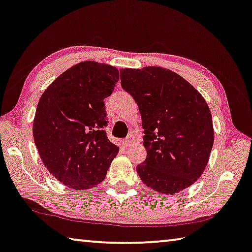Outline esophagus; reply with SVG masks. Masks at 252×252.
Listing matches in <instances>:
<instances>
[{
    "label": "esophagus",
    "mask_w": 252,
    "mask_h": 252,
    "mask_svg": "<svg viewBox=\"0 0 252 252\" xmlns=\"http://www.w3.org/2000/svg\"><path fill=\"white\" fill-rule=\"evenodd\" d=\"M130 144V138L129 137H127V138H125L123 141V146L124 148H127V146H128Z\"/></svg>",
    "instance_id": "obj_1"
}]
</instances>
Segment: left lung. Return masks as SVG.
<instances>
[{
  "instance_id": "left-lung-1",
  "label": "left lung",
  "mask_w": 252,
  "mask_h": 252,
  "mask_svg": "<svg viewBox=\"0 0 252 252\" xmlns=\"http://www.w3.org/2000/svg\"><path fill=\"white\" fill-rule=\"evenodd\" d=\"M121 84L137 103L146 158L136 166L148 187L173 195L202 176L214 143L206 101L177 73L157 66L123 68Z\"/></svg>"
}]
</instances>
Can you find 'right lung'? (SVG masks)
I'll return each mask as SVG.
<instances>
[{"label": "right lung", "instance_id": "obj_1", "mask_svg": "<svg viewBox=\"0 0 252 252\" xmlns=\"http://www.w3.org/2000/svg\"><path fill=\"white\" fill-rule=\"evenodd\" d=\"M119 71L98 62L68 68L38 102L32 133L48 171L81 190L101 183L119 149L107 137L104 98L113 94Z\"/></svg>", "mask_w": 252, "mask_h": 252}]
</instances>
